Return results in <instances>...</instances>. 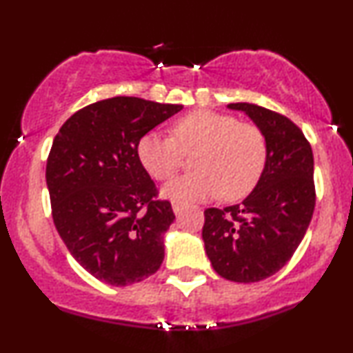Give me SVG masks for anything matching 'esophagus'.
I'll list each match as a JSON object with an SVG mask.
<instances>
[{
	"label": "esophagus",
	"instance_id": "1",
	"mask_svg": "<svg viewBox=\"0 0 353 353\" xmlns=\"http://www.w3.org/2000/svg\"><path fill=\"white\" fill-rule=\"evenodd\" d=\"M172 210L176 215H181V212L184 210V203L179 201H172Z\"/></svg>",
	"mask_w": 353,
	"mask_h": 353
}]
</instances>
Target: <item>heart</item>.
I'll return each instance as SVG.
<instances>
[{"mask_svg": "<svg viewBox=\"0 0 353 353\" xmlns=\"http://www.w3.org/2000/svg\"><path fill=\"white\" fill-rule=\"evenodd\" d=\"M172 136L150 131L136 144L139 163L158 181L172 177L195 152V172L165 184L163 195L179 202L245 197L256 188L268 161V143L258 126L225 113L199 110L174 121Z\"/></svg>", "mask_w": 353, "mask_h": 353, "instance_id": "heart-1", "label": "heart"}]
</instances>
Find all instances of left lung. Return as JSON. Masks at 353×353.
I'll return each instance as SVG.
<instances>
[{"label": "left lung", "instance_id": "obj_1", "mask_svg": "<svg viewBox=\"0 0 353 353\" xmlns=\"http://www.w3.org/2000/svg\"><path fill=\"white\" fill-rule=\"evenodd\" d=\"M252 118L268 143L256 188L241 203L207 209L202 239L214 270L235 283L270 278L291 260L316 205L311 144L290 118L254 103H230Z\"/></svg>", "mask_w": 353, "mask_h": 353}]
</instances>
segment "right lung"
Instances as JSON below:
<instances>
[{"mask_svg":"<svg viewBox=\"0 0 353 353\" xmlns=\"http://www.w3.org/2000/svg\"><path fill=\"white\" fill-rule=\"evenodd\" d=\"M182 105L113 97L62 125L50 148L46 182L59 235L83 270L112 286L154 274L164 260L171 202L139 163L136 144Z\"/></svg>","mask_w":353,"mask_h":353,"instance_id":"right-lung-1","label":"right lung"}]
</instances>
